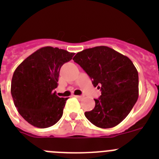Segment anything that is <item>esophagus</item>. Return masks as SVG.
I'll return each mask as SVG.
<instances>
[{
    "label": "esophagus",
    "mask_w": 159,
    "mask_h": 159,
    "mask_svg": "<svg viewBox=\"0 0 159 159\" xmlns=\"http://www.w3.org/2000/svg\"><path fill=\"white\" fill-rule=\"evenodd\" d=\"M75 96L79 99H82L83 98H84V96H83V95H75Z\"/></svg>",
    "instance_id": "obj_1"
}]
</instances>
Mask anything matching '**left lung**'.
<instances>
[{"label":"left lung","instance_id":"1","mask_svg":"<svg viewBox=\"0 0 159 159\" xmlns=\"http://www.w3.org/2000/svg\"><path fill=\"white\" fill-rule=\"evenodd\" d=\"M73 60L101 91L93 110L84 113L87 119L100 128L117 126L128 116L139 98V74L134 64L107 46L83 50Z\"/></svg>","mask_w":159,"mask_h":159}]
</instances>
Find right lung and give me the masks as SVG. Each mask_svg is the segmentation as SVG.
<instances>
[{
    "label": "right lung",
    "mask_w": 159,
    "mask_h": 159,
    "mask_svg": "<svg viewBox=\"0 0 159 159\" xmlns=\"http://www.w3.org/2000/svg\"><path fill=\"white\" fill-rule=\"evenodd\" d=\"M75 53L50 46L38 49L16 68L11 94L20 115L39 128L53 126L63 116L67 98L56 92L60 67Z\"/></svg>",
    "instance_id": "right-lung-1"
}]
</instances>
